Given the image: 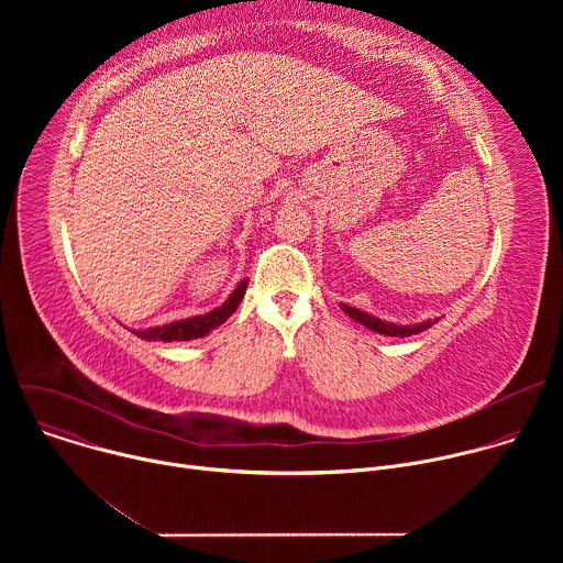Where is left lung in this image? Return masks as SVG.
Masks as SVG:
<instances>
[{
  "instance_id": "8db88e82",
  "label": "left lung",
  "mask_w": 563,
  "mask_h": 563,
  "mask_svg": "<svg viewBox=\"0 0 563 563\" xmlns=\"http://www.w3.org/2000/svg\"><path fill=\"white\" fill-rule=\"evenodd\" d=\"M341 309L354 318L356 323L365 325L367 330L376 332V334H383V336H412V334H421L426 330H430L434 323H439V318H428V320H421V323H415V325H398V323H389V320H383L378 316H372L358 307H352V305H345L341 302Z\"/></svg>"
}]
</instances>
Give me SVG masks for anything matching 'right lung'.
<instances>
[{"label":"right lung","mask_w":563,"mask_h":563,"mask_svg":"<svg viewBox=\"0 0 563 563\" xmlns=\"http://www.w3.org/2000/svg\"><path fill=\"white\" fill-rule=\"evenodd\" d=\"M250 278H243L235 289L229 294V298L200 316H191V318H183V320H174V323L167 325H155V328H146V330H131L137 339L142 341H163V343H174V341H194V339H202L209 332H213L216 328H220L224 320L238 309L240 300L245 296Z\"/></svg>","instance_id":"1"}]
</instances>
